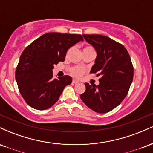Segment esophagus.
<instances>
[{"mask_svg":"<svg viewBox=\"0 0 153 153\" xmlns=\"http://www.w3.org/2000/svg\"><path fill=\"white\" fill-rule=\"evenodd\" d=\"M78 82H79L78 80H75V79H73V83H74V84H76V83H78Z\"/></svg>","mask_w":153,"mask_h":153,"instance_id":"1","label":"esophagus"}]
</instances>
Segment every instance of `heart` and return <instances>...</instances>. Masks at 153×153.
Here are the masks:
<instances>
[{"label": "heart", "mask_w": 153, "mask_h": 153, "mask_svg": "<svg viewBox=\"0 0 153 153\" xmlns=\"http://www.w3.org/2000/svg\"><path fill=\"white\" fill-rule=\"evenodd\" d=\"M85 70L83 67H80V66H78V67H75V68H73L72 70L71 73L72 75L75 77H80L85 73Z\"/></svg>", "instance_id": "1"}]
</instances>
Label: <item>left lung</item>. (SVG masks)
Wrapping results in <instances>:
<instances>
[{
  "label": "left lung",
  "mask_w": 153,
  "mask_h": 153,
  "mask_svg": "<svg viewBox=\"0 0 153 153\" xmlns=\"http://www.w3.org/2000/svg\"><path fill=\"white\" fill-rule=\"evenodd\" d=\"M96 51L91 73L101 76L96 85L85 82L80 99L97 113H107L118 106L126 97L134 75V68L127 49L114 40L100 34H83Z\"/></svg>",
  "instance_id": "1"
}]
</instances>
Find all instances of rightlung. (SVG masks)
I'll list each match as a JSON object with an SVG mask.
<instances>
[{
	"label": "right lung",
	"instance_id": "1",
	"mask_svg": "<svg viewBox=\"0 0 153 153\" xmlns=\"http://www.w3.org/2000/svg\"><path fill=\"white\" fill-rule=\"evenodd\" d=\"M80 41H83L80 34L50 32L24 49L16 70V80L29 106L45 110L57 102L73 80L69 75L53 78L54 65L63 62L68 49Z\"/></svg>",
	"mask_w": 153,
	"mask_h": 153
}]
</instances>
